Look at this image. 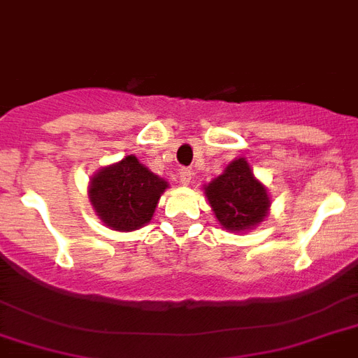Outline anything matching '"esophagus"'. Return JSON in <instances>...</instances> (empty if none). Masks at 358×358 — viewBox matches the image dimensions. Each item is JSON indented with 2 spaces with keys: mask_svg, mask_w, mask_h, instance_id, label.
Here are the masks:
<instances>
[{
  "mask_svg": "<svg viewBox=\"0 0 358 358\" xmlns=\"http://www.w3.org/2000/svg\"><path fill=\"white\" fill-rule=\"evenodd\" d=\"M191 178H193V171L189 169V167H182V169H180V182L184 185H189Z\"/></svg>",
  "mask_w": 358,
  "mask_h": 358,
  "instance_id": "esophagus-1",
  "label": "esophagus"
}]
</instances>
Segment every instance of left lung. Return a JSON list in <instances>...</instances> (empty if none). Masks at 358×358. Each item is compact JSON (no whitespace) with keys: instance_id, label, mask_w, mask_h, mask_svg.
I'll list each match as a JSON object with an SVG mask.
<instances>
[{"instance_id":"left-lung-1","label":"left lung","mask_w":358,"mask_h":358,"mask_svg":"<svg viewBox=\"0 0 358 358\" xmlns=\"http://www.w3.org/2000/svg\"><path fill=\"white\" fill-rule=\"evenodd\" d=\"M206 196L220 226L231 231H243L261 222L270 206L266 189L254 178L245 158L231 162L206 187Z\"/></svg>"}]
</instances>
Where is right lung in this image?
<instances>
[{
	"mask_svg": "<svg viewBox=\"0 0 358 358\" xmlns=\"http://www.w3.org/2000/svg\"><path fill=\"white\" fill-rule=\"evenodd\" d=\"M165 187V180L130 154L95 174L90 184V199L104 224L119 231H132L152 219Z\"/></svg>",
	"mask_w": 358,
	"mask_h": 358,
	"instance_id": "1",
	"label": "right lung"
}]
</instances>
